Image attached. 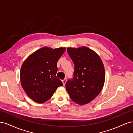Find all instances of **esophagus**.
Instances as JSON below:
<instances>
[{
    "instance_id": "obj_1",
    "label": "esophagus",
    "mask_w": 133,
    "mask_h": 133,
    "mask_svg": "<svg viewBox=\"0 0 133 133\" xmlns=\"http://www.w3.org/2000/svg\"><path fill=\"white\" fill-rule=\"evenodd\" d=\"M66 81H67V79H66V78H65V79H64V80H62V82H63V85H64V86H65Z\"/></svg>"
}]
</instances>
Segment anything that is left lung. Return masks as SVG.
I'll list each match as a JSON object with an SVG mask.
<instances>
[{
  "label": "left lung",
  "mask_w": 133,
  "mask_h": 133,
  "mask_svg": "<svg viewBox=\"0 0 133 133\" xmlns=\"http://www.w3.org/2000/svg\"><path fill=\"white\" fill-rule=\"evenodd\" d=\"M74 64V78L65 84L73 102L79 105L90 103L102 91L105 82L104 66L99 55L89 48H68Z\"/></svg>",
  "instance_id": "obj_1"
}]
</instances>
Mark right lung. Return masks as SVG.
Listing matches in <instances>:
<instances>
[{
    "label": "right lung",
    "mask_w": 133,
    "mask_h": 133,
    "mask_svg": "<svg viewBox=\"0 0 133 133\" xmlns=\"http://www.w3.org/2000/svg\"><path fill=\"white\" fill-rule=\"evenodd\" d=\"M65 48L43 47L23 62L20 73L22 86L29 97L39 104L51 98L63 83L56 76L57 62Z\"/></svg>",
    "instance_id": "add662e5"
}]
</instances>
